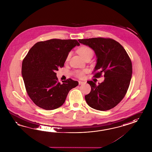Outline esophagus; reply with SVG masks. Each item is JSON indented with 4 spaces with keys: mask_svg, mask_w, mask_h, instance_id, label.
<instances>
[{
    "mask_svg": "<svg viewBox=\"0 0 152 152\" xmlns=\"http://www.w3.org/2000/svg\"><path fill=\"white\" fill-rule=\"evenodd\" d=\"M78 83H79V85H81L85 84V82L81 81H78Z\"/></svg>",
    "mask_w": 152,
    "mask_h": 152,
    "instance_id": "1",
    "label": "esophagus"
}]
</instances>
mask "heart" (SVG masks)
<instances>
[{"label": "heart", "mask_w": 152, "mask_h": 152, "mask_svg": "<svg viewBox=\"0 0 152 152\" xmlns=\"http://www.w3.org/2000/svg\"><path fill=\"white\" fill-rule=\"evenodd\" d=\"M78 52L80 54V55L84 59L86 56L89 55L90 54H93L92 50L88 47L87 46H82L78 50ZM71 53H69L67 56L66 58V61H68L69 59V58L70 56ZM88 71L87 69H85L82 71H77L76 72V76L80 78H83L84 77V75L86 72Z\"/></svg>", "instance_id": "heart-1"}]
</instances>
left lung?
Returning a JSON list of instances; mask_svg holds the SVG:
<instances>
[{"mask_svg":"<svg viewBox=\"0 0 152 152\" xmlns=\"http://www.w3.org/2000/svg\"><path fill=\"white\" fill-rule=\"evenodd\" d=\"M81 44L88 46L96 54V64L94 71L95 77L104 74V80L96 85L88 81L91 87L86 101L90 107L105 111L115 107L124 98L130 85L132 66L125 49L116 41L101 37L78 39Z\"/></svg>","mask_w":152,"mask_h":152,"instance_id":"8db88e82","label":"left lung"}]
</instances>
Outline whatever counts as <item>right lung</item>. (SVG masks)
Returning <instances> with one entry per match:
<instances>
[{
	"label": "right lung",
	"instance_id": "add662e5",
	"mask_svg": "<svg viewBox=\"0 0 152 152\" xmlns=\"http://www.w3.org/2000/svg\"><path fill=\"white\" fill-rule=\"evenodd\" d=\"M76 45L80 43L75 39H52L37 42L28 52L21 74L28 95L38 107L49 110L58 108L71 89L78 85L71 78L60 83L56 73Z\"/></svg>",
	"mask_w": 152,
	"mask_h": 152
}]
</instances>
